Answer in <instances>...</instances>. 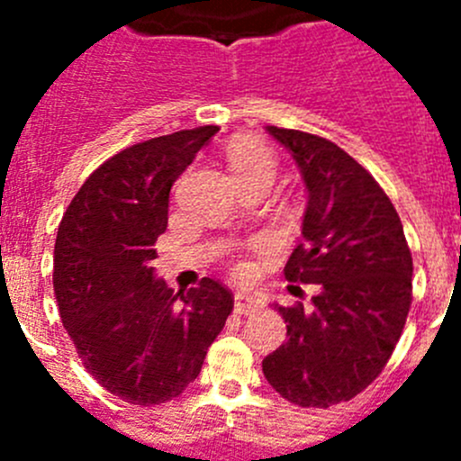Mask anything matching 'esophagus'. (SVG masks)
I'll return each mask as SVG.
<instances>
[{
    "instance_id": "34e87169",
    "label": "esophagus",
    "mask_w": 461,
    "mask_h": 461,
    "mask_svg": "<svg viewBox=\"0 0 461 461\" xmlns=\"http://www.w3.org/2000/svg\"><path fill=\"white\" fill-rule=\"evenodd\" d=\"M263 307H266V300H263L260 295L244 293V291L235 293V312L238 313H251V312H258V309Z\"/></svg>"
}]
</instances>
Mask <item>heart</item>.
<instances>
[{
	"mask_svg": "<svg viewBox=\"0 0 461 461\" xmlns=\"http://www.w3.org/2000/svg\"><path fill=\"white\" fill-rule=\"evenodd\" d=\"M228 166H230L238 180L258 173H267L275 177V158L267 149L258 148L254 142H235L233 148L228 149ZM233 272L238 276H247L249 275V266L240 260L233 266Z\"/></svg>",
	"mask_w": 461,
	"mask_h": 461,
	"instance_id": "heart-1",
	"label": "heart"
}]
</instances>
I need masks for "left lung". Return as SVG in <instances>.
I'll return each instance as SVG.
<instances>
[{"label":"left lung","instance_id":"left-lung-1","mask_svg":"<svg viewBox=\"0 0 461 461\" xmlns=\"http://www.w3.org/2000/svg\"><path fill=\"white\" fill-rule=\"evenodd\" d=\"M267 131L293 154L309 191L304 240L284 275L319 293L312 304H275L288 339L263 360V374L291 404L328 409L388 365L413 300V258L397 210L367 168L328 138Z\"/></svg>","mask_w":461,"mask_h":461}]
</instances>
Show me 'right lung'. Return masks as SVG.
Wrapping results in <instances>:
<instances>
[{
	"mask_svg": "<svg viewBox=\"0 0 461 461\" xmlns=\"http://www.w3.org/2000/svg\"><path fill=\"white\" fill-rule=\"evenodd\" d=\"M219 126H195L122 149L89 175L55 240L59 316L85 369L110 394L154 406L180 397L233 312L221 281L176 295L154 279L170 186Z\"/></svg>",
	"mask_w": 461,
	"mask_h": 461,
	"instance_id": "add662e5",
	"label": "right lung"
}]
</instances>
